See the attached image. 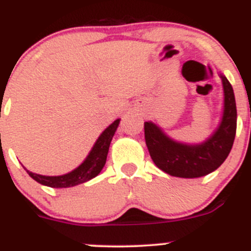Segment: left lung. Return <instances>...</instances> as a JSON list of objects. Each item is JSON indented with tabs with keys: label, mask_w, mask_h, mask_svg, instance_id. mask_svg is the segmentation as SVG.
<instances>
[{
	"label": "left lung",
	"mask_w": 251,
	"mask_h": 251,
	"mask_svg": "<svg viewBox=\"0 0 251 251\" xmlns=\"http://www.w3.org/2000/svg\"><path fill=\"white\" fill-rule=\"evenodd\" d=\"M224 90L223 118L204 142L182 144L168 137L151 121L145 123V140L154 165L163 172L181 178H198L217 170L228 157L236 132V105L228 79L221 74Z\"/></svg>",
	"instance_id": "8db88e82"
}]
</instances>
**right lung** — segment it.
<instances>
[{
    "label": "right lung",
    "instance_id": "obj_1",
    "mask_svg": "<svg viewBox=\"0 0 251 251\" xmlns=\"http://www.w3.org/2000/svg\"><path fill=\"white\" fill-rule=\"evenodd\" d=\"M119 124H120V119L115 120L109 127L105 128L101 135L99 136V139L97 140L95 145L93 146L91 151L89 152L88 157L84 160V162L79 167H76L75 170H73L72 172L67 173V175L42 176L33 172H29L27 168H25V170L27 171L28 175L34 181L43 184V186L51 187V188H68V187H74L84 183V182H88L89 179L97 177L101 172L102 167L105 166L110 142H111L112 137H114L115 131L118 128Z\"/></svg>",
    "mask_w": 251,
    "mask_h": 251
}]
</instances>
